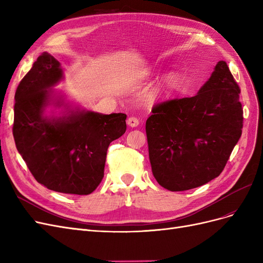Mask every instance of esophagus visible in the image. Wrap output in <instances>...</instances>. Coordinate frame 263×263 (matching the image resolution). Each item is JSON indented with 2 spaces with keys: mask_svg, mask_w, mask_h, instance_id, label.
Wrapping results in <instances>:
<instances>
[{
  "mask_svg": "<svg viewBox=\"0 0 263 263\" xmlns=\"http://www.w3.org/2000/svg\"><path fill=\"white\" fill-rule=\"evenodd\" d=\"M127 125L129 127H137L139 125V119L137 117L130 116L128 119H127Z\"/></svg>",
  "mask_w": 263,
  "mask_h": 263,
  "instance_id": "1",
  "label": "esophagus"
}]
</instances>
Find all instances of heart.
<instances>
[{
    "mask_svg": "<svg viewBox=\"0 0 263 263\" xmlns=\"http://www.w3.org/2000/svg\"><path fill=\"white\" fill-rule=\"evenodd\" d=\"M178 80H179L178 73L171 72V73H169L168 76H166V77L164 78V80H163V82H162V86L164 87V89H168V90L173 89V87L177 85Z\"/></svg>",
    "mask_w": 263,
    "mask_h": 263,
    "instance_id": "b5f03b06",
    "label": "heart"
}]
</instances>
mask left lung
Masks as SVG:
<instances>
[{"mask_svg":"<svg viewBox=\"0 0 263 263\" xmlns=\"http://www.w3.org/2000/svg\"><path fill=\"white\" fill-rule=\"evenodd\" d=\"M240 89L225 61L192 98L155 105L146 122L151 170L166 190L186 191L217 178L241 136Z\"/></svg>","mask_w":263,"mask_h":263,"instance_id":"obj_1","label":"left lung"}]
</instances>
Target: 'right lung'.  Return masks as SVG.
Wrapping results in <instances>:
<instances>
[{
	"mask_svg": "<svg viewBox=\"0 0 263 263\" xmlns=\"http://www.w3.org/2000/svg\"><path fill=\"white\" fill-rule=\"evenodd\" d=\"M63 69L44 52L15 93V145L38 183L55 192L87 195L104 177L107 148L126 132V114L73 106L53 87ZM61 108L48 116L46 108Z\"/></svg>",
	"mask_w": 263,
	"mask_h": 263,
	"instance_id": "right-lung-1",
	"label": "right lung"
}]
</instances>
